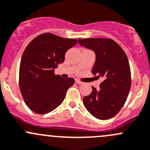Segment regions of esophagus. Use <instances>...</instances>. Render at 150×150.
I'll use <instances>...</instances> for the list:
<instances>
[{"label": "esophagus", "instance_id": "obj_1", "mask_svg": "<svg viewBox=\"0 0 150 150\" xmlns=\"http://www.w3.org/2000/svg\"><path fill=\"white\" fill-rule=\"evenodd\" d=\"M75 82H76V83H78V84H83V82H81V81H80V80H78V79H77V80H75Z\"/></svg>", "mask_w": 150, "mask_h": 150}]
</instances>
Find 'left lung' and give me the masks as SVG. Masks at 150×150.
I'll list each match as a JSON object with an SVG mask.
<instances>
[{
    "label": "left lung",
    "instance_id": "left-lung-1",
    "mask_svg": "<svg viewBox=\"0 0 150 150\" xmlns=\"http://www.w3.org/2000/svg\"><path fill=\"white\" fill-rule=\"evenodd\" d=\"M82 47L96 53L92 73L103 78L100 88L92 86L89 96L83 98L88 112L97 119L107 120L116 116L127 100L131 88V70L123 49L111 39H79Z\"/></svg>",
    "mask_w": 150,
    "mask_h": 150
}]
</instances>
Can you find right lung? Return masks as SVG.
I'll use <instances>...</instances> for the list:
<instances>
[{
    "instance_id": "add662e5",
    "label": "right lung",
    "mask_w": 150,
    "mask_h": 150,
    "mask_svg": "<svg viewBox=\"0 0 150 150\" xmlns=\"http://www.w3.org/2000/svg\"><path fill=\"white\" fill-rule=\"evenodd\" d=\"M77 42L75 39L44 33L26 47L20 63L19 88L25 103L32 111L45 114L62 103L75 80L56 75L54 69L64 62L65 52Z\"/></svg>"
}]
</instances>
